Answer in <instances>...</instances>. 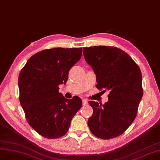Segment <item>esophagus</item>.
<instances>
[{"instance_id": "obj_1", "label": "esophagus", "mask_w": 160, "mask_h": 160, "mask_svg": "<svg viewBox=\"0 0 160 160\" xmlns=\"http://www.w3.org/2000/svg\"><path fill=\"white\" fill-rule=\"evenodd\" d=\"M82 104H83V106H86L88 105V101L85 99L82 100Z\"/></svg>"}]
</instances>
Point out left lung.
Here are the masks:
<instances>
[{"label":"left lung","mask_w":160,"mask_h":160,"mask_svg":"<svg viewBox=\"0 0 160 160\" xmlns=\"http://www.w3.org/2000/svg\"><path fill=\"white\" fill-rule=\"evenodd\" d=\"M83 54L96 74V88L110 91L108 101L104 105L88 102L93 108V114L88 120V127L101 139L119 136L137 114L143 96L141 70L130 56L116 47H85Z\"/></svg>","instance_id":"1"}]
</instances>
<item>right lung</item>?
Masks as SVG:
<instances>
[{"label":"right lung","mask_w":160,"mask_h":160,"mask_svg":"<svg viewBox=\"0 0 160 160\" xmlns=\"http://www.w3.org/2000/svg\"><path fill=\"white\" fill-rule=\"evenodd\" d=\"M82 52V48L44 50L31 56L20 71V104L30 126L44 138L65 135L82 106L78 96L68 100L58 92V86L66 83L69 70Z\"/></svg>","instance_id":"obj_1"}]
</instances>
